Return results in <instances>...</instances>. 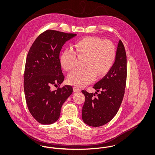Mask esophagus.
<instances>
[{
	"label": "esophagus",
	"instance_id": "obj_1",
	"mask_svg": "<svg viewBox=\"0 0 155 155\" xmlns=\"http://www.w3.org/2000/svg\"><path fill=\"white\" fill-rule=\"evenodd\" d=\"M73 91H74V92H78L81 91V90L80 89L77 87H74L73 88Z\"/></svg>",
	"mask_w": 155,
	"mask_h": 155
}]
</instances>
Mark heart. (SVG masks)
<instances>
[{
  "mask_svg": "<svg viewBox=\"0 0 155 155\" xmlns=\"http://www.w3.org/2000/svg\"><path fill=\"white\" fill-rule=\"evenodd\" d=\"M75 52L66 48L60 56V63L67 71L75 68V54L85 56L84 68L75 70L67 77L68 82L78 88H82L96 79V75L102 77L113 66L116 58L114 45L110 42L103 41L99 38L87 37L77 41L74 45Z\"/></svg>",
  "mask_w": 155,
  "mask_h": 155,
  "instance_id": "heart-1",
  "label": "heart"
}]
</instances>
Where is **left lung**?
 <instances>
[{"mask_svg": "<svg viewBox=\"0 0 155 155\" xmlns=\"http://www.w3.org/2000/svg\"><path fill=\"white\" fill-rule=\"evenodd\" d=\"M126 80L127 56L124 45L119 40L114 63L107 74L93 87L97 95L85 90L81 91L85 96L82 118L86 124L100 127L116 115L124 95Z\"/></svg>", "mask_w": 155, "mask_h": 155, "instance_id": "obj_1", "label": "left lung"}]
</instances>
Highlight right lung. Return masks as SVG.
Instances as JSON below:
<instances>
[{"label": "right lung", "mask_w": 155, "mask_h": 155, "mask_svg": "<svg viewBox=\"0 0 155 155\" xmlns=\"http://www.w3.org/2000/svg\"><path fill=\"white\" fill-rule=\"evenodd\" d=\"M76 35L46 30L37 37L28 53L24 75L25 100L30 113L42 124L59 119L63 104L73 93L70 85L53 91L51 86L64 81L60 52L66 42Z\"/></svg>", "instance_id": "obj_1"}]
</instances>
